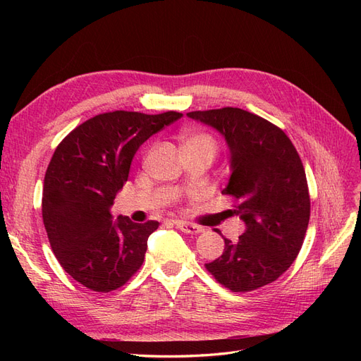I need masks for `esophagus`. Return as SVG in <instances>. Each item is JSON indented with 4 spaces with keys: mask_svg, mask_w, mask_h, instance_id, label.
<instances>
[{
    "mask_svg": "<svg viewBox=\"0 0 361 361\" xmlns=\"http://www.w3.org/2000/svg\"><path fill=\"white\" fill-rule=\"evenodd\" d=\"M174 224H176V227L179 228V231H182L183 233L197 235V233H202V232H203V228H202L200 226L188 223V221H174Z\"/></svg>",
    "mask_w": 361,
    "mask_h": 361,
    "instance_id": "obj_1",
    "label": "esophagus"
}]
</instances>
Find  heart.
I'll return each instance as SVG.
<instances>
[{"label":"heart","instance_id":"obj_1","mask_svg":"<svg viewBox=\"0 0 361 361\" xmlns=\"http://www.w3.org/2000/svg\"><path fill=\"white\" fill-rule=\"evenodd\" d=\"M180 140H182V149L206 150L212 155H215V152L218 149L216 138L211 133H207V130H200V129L187 130V133L182 134Z\"/></svg>","mask_w":361,"mask_h":361}]
</instances>
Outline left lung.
I'll return each mask as SVG.
<instances>
[{"label":"left lung","mask_w":361,"mask_h":361,"mask_svg":"<svg viewBox=\"0 0 361 361\" xmlns=\"http://www.w3.org/2000/svg\"><path fill=\"white\" fill-rule=\"evenodd\" d=\"M187 116L226 137L232 176L223 194L247 224L238 243L224 238L223 255L204 267L232 292L264 288L293 264L307 232L310 194L298 152L279 126L241 108Z\"/></svg>","instance_id":"1"}]
</instances>
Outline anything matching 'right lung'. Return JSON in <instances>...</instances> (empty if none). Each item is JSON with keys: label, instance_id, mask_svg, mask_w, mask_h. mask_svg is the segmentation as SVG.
<instances>
[{"label": "right lung", "instance_id": "obj_1", "mask_svg": "<svg viewBox=\"0 0 361 361\" xmlns=\"http://www.w3.org/2000/svg\"><path fill=\"white\" fill-rule=\"evenodd\" d=\"M182 113L97 114L61 140L45 173L42 216L51 248L68 274L94 292L122 288L143 265L159 223L138 224L110 207L138 147Z\"/></svg>", "mask_w": 361, "mask_h": 361}]
</instances>
